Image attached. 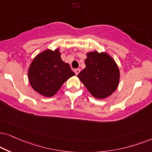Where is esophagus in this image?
<instances>
[{
	"label": "esophagus",
	"instance_id": "1",
	"mask_svg": "<svg viewBox=\"0 0 152 152\" xmlns=\"http://www.w3.org/2000/svg\"><path fill=\"white\" fill-rule=\"evenodd\" d=\"M74 72H75V74H76V75H78L80 73V69H76L75 70Z\"/></svg>",
	"mask_w": 152,
	"mask_h": 152
}]
</instances>
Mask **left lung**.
<instances>
[{"label": "left lung", "mask_w": 152, "mask_h": 152, "mask_svg": "<svg viewBox=\"0 0 152 152\" xmlns=\"http://www.w3.org/2000/svg\"><path fill=\"white\" fill-rule=\"evenodd\" d=\"M86 56V66L78 74V78L94 98L102 99L110 96L120 81L116 62L106 53L92 51Z\"/></svg>", "instance_id": "8db88e82"}]
</instances>
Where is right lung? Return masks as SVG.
Listing matches in <instances>:
<instances>
[{
  "instance_id": "1",
  "label": "right lung",
  "mask_w": 152,
  "mask_h": 152,
  "mask_svg": "<svg viewBox=\"0 0 152 152\" xmlns=\"http://www.w3.org/2000/svg\"><path fill=\"white\" fill-rule=\"evenodd\" d=\"M60 56L58 48L44 50L34 58L28 69L30 86L44 96H54L64 83L75 75Z\"/></svg>"
}]
</instances>
